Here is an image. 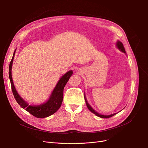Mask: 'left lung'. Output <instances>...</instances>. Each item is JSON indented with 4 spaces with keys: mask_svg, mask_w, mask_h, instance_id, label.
Here are the masks:
<instances>
[{
    "mask_svg": "<svg viewBox=\"0 0 148 148\" xmlns=\"http://www.w3.org/2000/svg\"><path fill=\"white\" fill-rule=\"evenodd\" d=\"M116 47H117L118 48H119V50H120L121 52H124V53H125V51L124 47V46H123V44L121 42H120L119 40H118L117 42H116ZM84 99H85L86 103V105H87V108H88V109L92 113H93L94 114H95V115H96V116H97L101 117V118H103V119H108V118H110V117H111V116L115 115L116 114H117V113H114V114H111V115H104L100 114H99L98 112H97L96 111H95L93 109V108L90 106V105L89 104H88V103L87 101V99H86V96H85V95H84Z\"/></svg>",
    "mask_w": 148,
    "mask_h": 148,
    "instance_id": "8db88e82",
    "label": "left lung"
}]
</instances>
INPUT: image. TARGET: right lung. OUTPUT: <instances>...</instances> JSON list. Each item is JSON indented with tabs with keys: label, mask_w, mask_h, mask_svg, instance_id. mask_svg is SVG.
<instances>
[{
	"label": "right lung",
	"mask_w": 148,
	"mask_h": 148,
	"mask_svg": "<svg viewBox=\"0 0 148 148\" xmlns=\"http://www.w3.org/2000/svg\"><path fill=\"white\" fill-rule=\"evenodd\" d=\"M15 51L16 49L14 52L11 61L9 64V77L11 84L12 91L16 101L22 108L25 110V111L30 113L33 116L38 118V119H43V118L47 117L53 114L61 106L63 101L64 88L70 79V77L72 75L73 71L70 70L68 71L60 78L47 101L43 104L38 105H29L28 103L25 102L16 92L12 80L11 70Z\"/></svg>",
	"instance_id": "right-lung-1"
}]
</instances>
